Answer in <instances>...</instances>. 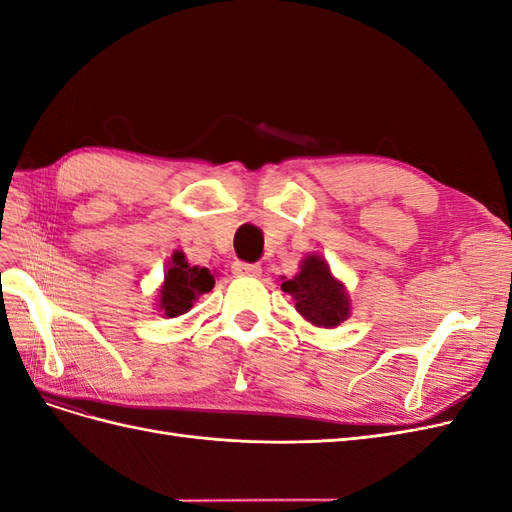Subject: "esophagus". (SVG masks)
<instances>
[{
    "label": "esophagus",
    "mask_w": 512,
    "mask_h": 512,
    "mask_svg": "<svg viewBox=\"0 0 512 512\" xmlns=\"http://www.w3.org/2000/svg\"><path fill=\"white\" fill-rule=\"evenodd\" d=\"M232 273L235 275H252V277H258L260 273H262V269H260V265H247V262H235V265H232Z\"/></svg>",
    "instance_id": "34e87169"
}]
</instances>
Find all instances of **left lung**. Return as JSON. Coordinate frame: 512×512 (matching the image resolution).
I'll return each mask as SVG.
<instances>
[{"label":"left lung","instance_id":"8db88e82","mask_svg":"<svg viewBox=\"0 0 512 512\" xmlns=\"http://www.w3.org/2000/svg\"><path fill=\"white\" fill-rule=\"evenodd\" d=\"M282 290L290 294L301 318L318 329H337L350 318L348 290L320 254H307L301 260L299 273L292 280L284 277Z\"/></svg>","mask_w":512,"mask_h":512}]
</instances>
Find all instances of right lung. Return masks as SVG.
<instances>
[{
  "label": "right lung",
  "mask_w": 512,
  "mask_h": 512,
  "mask_svg": "<svg viewBox=\"0 0 512 512\" xmlns=\"http://www.w3.org/2000/svg\"><path fill=\"white\" fill-rule=\"evenodd\" d=\"M215 286V277L205 267H194L183 252H173L164 271V282L158 288V312L164 318L188 314L200 294Z\"/></svg>",
  "instance_id": "obj_1"
}]
</instances>
